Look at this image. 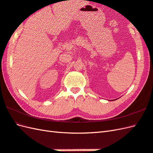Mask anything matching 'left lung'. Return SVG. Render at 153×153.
<instances>
[{
	"label": "left lung",
	"instance_id": "1",
	"mask_svg": "<svg viewBox=\"0 0 153 153\" xmlns=\"http://www.w3.org/2000/svg\"><path fill=\"white\" fill-rule=\"evenodd\" d=\"M114 100H113V101H114ZM112 101H113V100H112Z\"/></svg>",
	"mask_w": 153,
	"mask_h": 153
}]
</instances>
